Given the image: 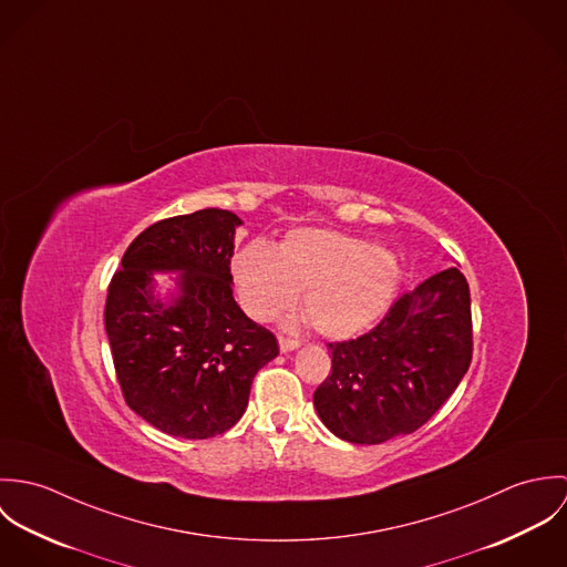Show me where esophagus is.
<instances>
[{"instance_id": "1", "label": "esophagus", "mask_w": 567, "mask_h": 567, "mask_svg": "<svg viewBox=\"0 0 567 567\" xmlns=\"http://www.w3.org/2000/svg\"><path fill=\"white\" fill-rule=\"evenodd\" d=\"M297 347H299V340L279 336V349H281V351H292V349H297Z\"/></svg>"}]
</instances>
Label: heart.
Returning <instances> with one entry per match:
<instances>
[{"label":"heart","instance_id":"b5f03b06","mask_svg":"<svg viewBox=\"0 0 567 567\" xmlns=\"http://www.w3.org/2000/svg\"><path fill=\"white\" fill-rule=\"evenodd\" d=\"M231 270L255 321L292 308L303 290L306 315L329 338H349L378 321L402 281L391 250L324 229H295L277 248L264 240L244 244Z\"/></svg>","mask_w":567,"mask_h":567}]
</instances>
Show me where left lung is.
I'll use <instances>...</instances> for the list:
<instances>
[{"mask_svg":"<svg viewBox=\"0 0 567 567\" xmlns=\"http://www.w3.org/2000/svg\"><path fill=\"white\" fill-rule=\"evenodd\" d=\"M331 373L315 405L338 439L378 445L419 430L472 364L470 284L458 268L402 295L371 331L329 342Z\"/></svg>","mask_w":567,"mask_h":567,"instance_id":"8db88e82","label":"left lung"}]
</instances>
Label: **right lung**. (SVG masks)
I'll list each match as a JSON object with an SVG mask.
<instances>
[{"mask_svg":"<svg viewBox=\"0 0 567 567\" xmlns=\"http://www.w3.org/2000/svg\"><path fill=\"white\" fill-rule=\"evenodd\" d=\"M240 225L214 207L159 220L131 243L109 284L104 327L122 395L165 434L212 439L234 427L255 373L279 353L275 333L234 299ZM174 269L179 297L163 307L150 275Z\"/></svg>","mask_w":567,"mask_h":567,"instance_id":"obj_1","label":"right lung"}]
</instances>
